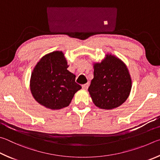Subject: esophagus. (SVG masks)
I'll return each instance as SVG.
<instances>
[{
    "label": "esophagus",
    "instance_id": "esophagus-1",
    "mask_svg": "<svg viewBox=\"0 0 160 160\" xmlns=\"http://www.w3.org/2000/svg\"><path fill=\"white\" fill-rule=\"evenodd\" d=\"M88 86H89V83H85V84L82 85V88L83 89V90H86L88 88Z\"/></svg>",
    "mask_w": 160,
    "mask_h": 160
}]
</instances>
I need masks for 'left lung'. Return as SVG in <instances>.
Here are the masks:
<instances>
[{
  "instance_id": "1",
  "label": "left lung",
  "mask_w": 160,
  "mask_h": 160,
  "mask_svg": "<svg viewBox=\"0 0 160 160\" xmlns=\"http://www.w3.org/2000/svg\"><path fill=\"white\" fill-rule=\"evenodd\" d=\"M93 78L88 92L96 107L112 110L122 105L129 96L132 81L127 65L115 55L107 54L93 63Z\"/></svg>"
}]
</instances>
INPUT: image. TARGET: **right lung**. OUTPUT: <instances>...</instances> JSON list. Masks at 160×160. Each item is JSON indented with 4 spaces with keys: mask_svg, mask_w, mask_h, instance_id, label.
Listing matches in <instances>:
<instances>
[{
    "mask_svg": "<svg viewBox=\"0 0 160 160\" xmlns=\"http://www.w3.org/2000/svg\"><path fill=\"white\" fill-rule=\"evenodd\" d=\"M68 67L62 51H53L41 58L30 79L31 93L36 102L54 110L69 105L82 86L75 82L76 76L67 70Z\"/></svg>",
    "mask_w": 160,
    "mask_h": 160,
    "instance_id": "obj_1",
    "label": "right lung"
}]
</instances>
